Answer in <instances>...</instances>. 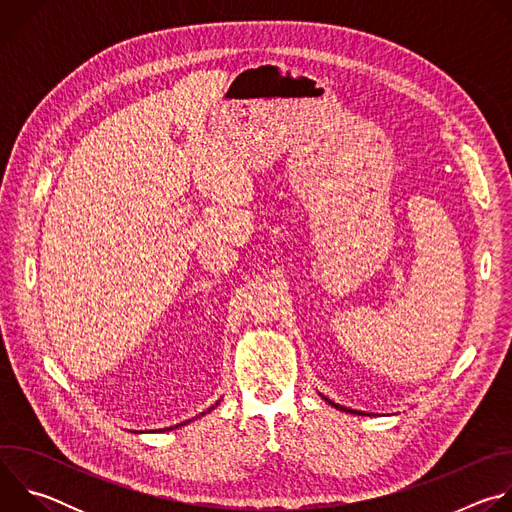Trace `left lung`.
I'll list each match as a JSON object with an SVG mask.
<instances>
[{
  "mask_svg": "<svg viewBox=\"0 0 512 512\" xmlns=\"http://www.w3.org/2000/svg\"><path fill=\"white\" fill-rule=\"evenodd\" d=\"M324 399H326V397H324ZM326 401H328V403H330V405H332V407H336V409H340V411H346V413H356V411H352V409H346V407H342V405H336V403H332V401H330V399H326Z\"/></svg>",
  "mask_w": 512,
  "mask_h": 512,
  "instance_id": "obj_1",
  "label": "left lung"
}]
</instances>
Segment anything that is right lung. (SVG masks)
<instances>
[{
  "label": "right lung",
  "mask_w": 512,
  "mask_h": 512,
  "mask_svg": "<svg viewBox=\"0 0 512 512\" xmlns=\"http://www.w3.org/2000/svg\"><path fill=\"white\" fill-rule=\"evenodd\" d=\"M216 405H218V403H216ZM210 409H214V407H210ZM210 409H208V411H210ZM208 411H204V413H200V415H206V413H208ZM200 415H198V417H200ZM188 421H190V419H188ZM188 421H184V423H178V425H174V427H180V425H186V423H188ZM174 427H166V429H174ZM166 429H162V431H166Z\"/></svg>",
  "instance_id": "1"
}]
</instances>
